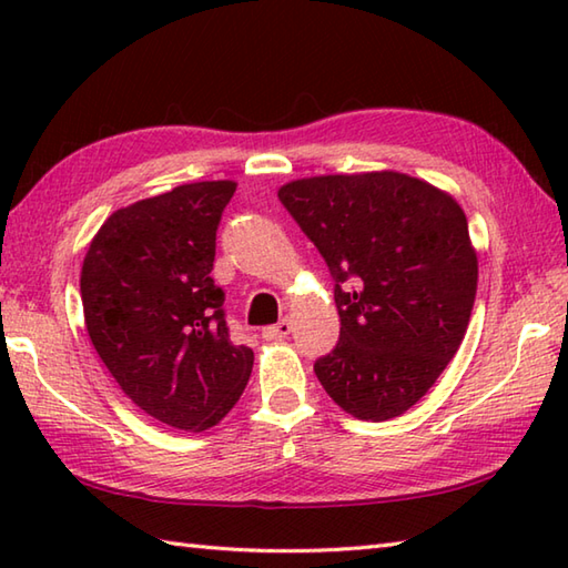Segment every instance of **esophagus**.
Masks as SVG:
<instances>
[{
	"mask_svg": "<svg viewBox=\"0 0 568 568\" xmlns=\"http://www.w3.org/2000/svg\"><path fill=\"white\" fill-rule=\"evenodd\" d=\"M291 332H293V322L291 320H281L277 324H271V327H263L261 336H263L265 342H281Z\"/></svg>",
	"mask_w": 568,
	"mask_h": 568,
	"instance_id": "1",
	"label": "esophagus"
}]
</instances>
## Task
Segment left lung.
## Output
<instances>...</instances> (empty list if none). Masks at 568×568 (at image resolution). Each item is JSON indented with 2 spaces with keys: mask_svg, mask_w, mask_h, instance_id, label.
<instances>
[{
  "mask_svg": "<svg viewBox=\"0 0 568 568\" xmlns=\"http://www.w3.org/2000/svg\"><path fill=\"white\" fill-rule=\"evenodd\" d=\"M277 197L336 283L342 329L315 364L322 388L356 419L400 417L454 358L474 310L478 258L462 204L395 171L300 178Z\"/></svg>",
  "mask_w": 568,
  "mask_h": 568,
  "instance_id": "left-lung-1",
  "label": "left lung"
}]
</instances>
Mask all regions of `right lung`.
<instances>
[{
  "instance_id": "obj_1",
  "label": "right lung",
  "mask_w": 568,
  "mask_h": 568,
  "mask_svg": "<svg viewBox=\"0 0 568 568\" xmlns=\"http://www.w3.org/2000/svg\"><path fill=\"white\" fill-rule=\"evenodd\" d=\"M234 180H202L106 216L80 273L84 327L131 403L183 432L214 427L244 393L253 352L229 339L212 281Z\"/></svg>"
}]
</instances>
